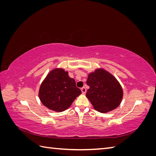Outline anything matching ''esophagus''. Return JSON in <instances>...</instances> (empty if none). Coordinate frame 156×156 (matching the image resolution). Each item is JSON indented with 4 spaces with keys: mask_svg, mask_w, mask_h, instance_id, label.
Segmentation results:
<instances>
[{
    "mask_svg": "<svg viewBox=\"0 0 156 156\" xmlns=\"http://www.w3.org/2000/svg\"><path fill=\"white\" fill-rule=\"evenodd\" d=\"M81 92H82V93L83 94H85L86 92H87V89H86V88L85 87H83V88H81Z\"/></svg>",
    "mask_w": 156,
    "mask_h": 156,
    "instance_id": "34e87169",
    "label": "esophagus"
}]
</instances>
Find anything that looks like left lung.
Listing matches in <instances>:
<instances>
[{
	"instance_id": "obj_1",
	"label": "left lung",
	"mask_w": 156,
	"mask_h": 156,
	"mask_svg": "<svg viewBox=\"0 0 156 156\" xmlns=\"http://www.w3.org/2000/svg\"><path fill=\"white\" fill-rule=\"evenodd\" d=\"M87 84L90 88L86 96L96 111L105 113L120 104L123 90L118 80L107 71L98 68L89 73Z\"/></svg>"
}]
</instances>
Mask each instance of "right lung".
Segmentation results:
<instances>
[{"mask_svg":"<svg viewBox=\"0 0 156 156\" xmlns=\"http://www.w3.org/2000/svg\"><path fill=\"white\" fill-rule=\"evenodd\" d=\"M81 91L74 79L62 68H55L47 75L39 90L41 102L49 109L62 112L68 108Z\"/></svg>","mask_w":156,"mask_h":156,"instance_id":"right-lung-1","label":"right lung"}]
</instances>
